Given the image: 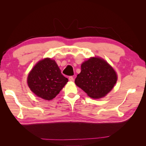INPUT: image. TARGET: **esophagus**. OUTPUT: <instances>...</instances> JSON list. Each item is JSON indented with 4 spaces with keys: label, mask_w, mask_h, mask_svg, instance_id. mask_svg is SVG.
Listing matches in <instances>:
<instances>
[{
    "label": "esophagus",
    "mask_w": 146,
    "mask_h": 146,
    "mask_svg": "<svg viewBox=\"0 0 146 146\" xmlns=\"http://www.w3.org/2000/svg\"><path fill=\"white\" fill-rule=\"evenodd\" d=\"M69 80L70 82H74V77H73L72 76H70V77H69Z\"/></svg>",
    "instance_id": "34e87169"
}]
</instances>
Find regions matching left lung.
<instances>
[{
  "label": "left lung",
  "mask_w": 146,
  "mask_h": 146,
  "mask_svg": "<svg viewBox=\"0 0 146 146\" xmlns=\"http://www.w3.org/2000/svg\"><path fill=\"white\" fill-rule=\"evenodd\" d=\"M117 74L107 61L91 56L81 64V72L75 80L76 85L92 99L107 96L115 86Z\"/></svg>",
  "instance_id": "obj_1"
}]
</instances>
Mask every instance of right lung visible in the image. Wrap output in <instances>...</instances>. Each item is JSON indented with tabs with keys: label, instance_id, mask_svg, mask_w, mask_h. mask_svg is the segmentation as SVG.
<instances>
[{
	"label": "right lung",
	"instance_id": "add662e5",
	"mask_svg": "<svg viewBox=\"0 0 146 146\" xmlns=\"http://www.w3.org/2000/svg\"><path fill=\"white\" fill-rule=\"evenodd\" d=\"M68 82V79L61 74L56 61L50 58L39 60L27 78L28 86L33 94L46 100L55 98Z\"/></svg>",
	"mask_w": 146,
	"mask_h": 146
}]
</instances>
